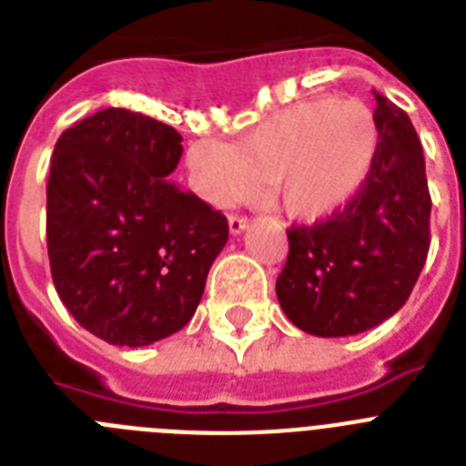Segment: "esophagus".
Listing matches in <instances>:
<instances>
[{
  "label": "esophagus",
  "mask_w": 466,
  "mask_h": 466,
  "mask_svg": "<svg viewBox=\"0 0 466 466\" xmlns=\"http://www.w3.org/2000/svg\"><path fill=\"white\" fill-rule=\"evenodd\" d=\"M249 226V221L245 219V217H238V214H230L228 217V230H230V236H240L242 230Z\"/></svg>",
  "instance_id": "esophagus-1"
}]
</instances>
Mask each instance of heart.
I'll use <instances>...</instances> for the list:
<instances>
[{
	"label": "heart",
	"mask_w": 466,
	"mask_h": 466,
	"mask_svg": "<svg viewBox=\"0 0 466 466\" xmlns=\"http://www.w3.org/2000/svg\"><path fill=\"white\" fill-rule=\"evenodd\" d=\"M380 147L373 111L360 100H312L278 111L233 147L198 139L187 154L193 191L228 208L268 182L273 203L294 219L339 212L364 187Z\"/></svg>",
	"instance_id": "obj_1"
}]
</instances>
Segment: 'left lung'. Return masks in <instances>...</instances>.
<instances>
[{"label":"left lung","mask_w":466,"mask_h":466,"mask_svg":"<svg viewBox=\"0 0 466 466\" xmlns=\"http://www.w3.org/2000/svg\"><path fill=\"white\" fill-rule=\"evenodd\" d=\"M376 95V163L352 200L315 226H291L275 291L300 331L343 339L409 300L430 252L431 198L422 144L406 111Z\"/></svg>","instance_id":"1"}]
</instances>
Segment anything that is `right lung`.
<instances>
[{
  "mask_svg": "<svg viewBox=\"0 0 466 466\" xmlns=\"http://www.w3.org/2000/svg\"><path fill=\"white\" fill-rule=\"evenodd\" d=\"M179 158L175 127L116 106L67 127L53 149V284L111 345L142 348L187 327L228 240L224 214L167 179Z\"/></svg>",
  "mask_w": 466,
  "mask_h": 466,
  "instance_id": "right-lung-1",
  "label": "right lung"
}]
</instances>
